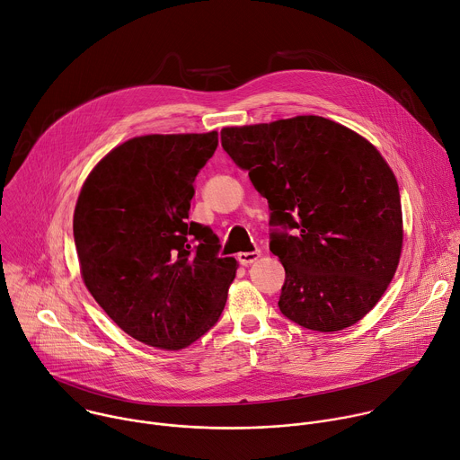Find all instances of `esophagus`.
<instances>
[{
	"label": "esophagus",
	"mask_w": 460,
	"mask_h": 460,
	"mask_svg": "<svg viewBox=\"0 0 460 460\" xmlns=\"http://www.w3.org/2000/svg\"><path fill=\"white\" fill-rule=\"evenodd\" d=\"M261 254H260V251H252V252H240L238 254V261L242 263V265H251V263H254L258 258H260Z\"/></svg>",
	"instance_id": "esophagus-1"
}]
</instances>
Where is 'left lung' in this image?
Masks as SVG:
<instances>
[{
  "label": "left lung",
  "instance_id": "8db88e82",
  "mask_svg": "<svg viewBox=\"0 0 460 460\" xmlns=\"http://www.w3.org/2000/svg\"><path fill=\"white\" fill-rule=\"evenodd\" d=\"M222 147L267 199L270 251L285 269L278 307L290 322L336 332L365 318L402 251L395 175L354 129L297 115L220 131Z\"/></svg>",
  "mask_w": 460,
  "mask_h": 460
}]
</instances>
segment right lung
Listing matches in <instances>:
<instances>
[{
    "instance_id": "add662e5",
    "label": "right lung",
    "mask_w": 460,
    "mask_h": 460,
    "mask_svg": "<svg viewBox=\"0 0 460 460\" xmlns=\"http://www.w3.org/2000/svg\"><path fill=\"white\" fill-rule=\"evenodd\" d=\"M218 133L133 137L95 164L74 211L81 276L133 340L181 350L220 318L236 276L217 234L188 222L193 182Z\"/></svg>"
}]
</instances>
